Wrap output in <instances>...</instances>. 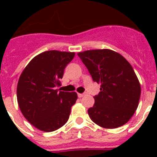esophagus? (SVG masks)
I'll return each mask as SVG.
<instances>
[{
    "label": "esophagus",
    "instance_id": "34e87169",
    "mask_svg": "<svg viewBox=\"0 0 157 157\" xmlns=\"http://www.w3.org/2000/svg\"><path fill=\"white\" fill-rule=\"evenodd\" d=\"M86 93H84V94H78V97H79V98H82V97H83V96L86 95Z\"/></svg>",
    "mask_w": 157,
    "mask_h": 157
}]
</instances>
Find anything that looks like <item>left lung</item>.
Wrapping results in <instances>:
<instances>
[{
  "instance_id": "1",
  "label": "left lung",
  "mask_w": 157,
  "mask_h": 157,
  "mask_svg": "<svg viewBox=\"0 0 157 157\" xmlns=\"http://www.w3.org/2000/svg\"><path fill=\"white\" fill-rule=\"evenodd\" d=\"M93 81L100 84L94 104L89 108L90 119L106 129L122 126L133 117L139 106L141 86L129 63L113 50L79 52Z\"/></svg>"
}]
</instances>
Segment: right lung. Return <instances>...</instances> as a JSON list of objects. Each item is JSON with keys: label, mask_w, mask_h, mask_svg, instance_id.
Returning a JSON list of instances; mask_svg holds the SVG:
<instances>
[{"label": "right lung", "mask_w": 157, "mask_h": 157, "mask_svg": "<svg viewBox=\"0 0 157 157\" xmlns=\"http://www.w3.org/2000/svg\"><path fill=\"white\" fill-rule=\"evenodd\" d=\"M74 52L49 50L34 57L18 79V107L30 124L44 132H52L65 124L71 107L77 99L76 92L56 90Z\"/></svg>", "instance_id": "1"}]
</instances>
